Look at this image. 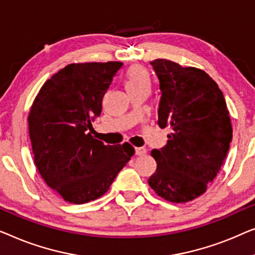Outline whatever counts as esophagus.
Masks as SVG:
<instances>
[{
    "mask_svg": "<svg viewBox=\"0 0 255 255\" xmlns=\"http://www.w3.org/2000/svg\"><path fill=\"white\" fill-rule=\"evenodd\" d=\"M135 153L137 156H144L146 153L145 148H135Z\"/></svg>",
    "mask_w": 255,
    "mask_h": 255,
    "instance_id": "obj_1",
    "label": "esophagus"
}]
</instances>
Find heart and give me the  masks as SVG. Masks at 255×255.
I'll list each match as a JSON object with an SVG mask.
<instances>
[{"instance_id": "1", "label": "heart", "mask_w": 255, "mask_h": 255, "mask_svg": "<svg viewBox=\"0 0 255 255\" xmlns=\"http://www.w3.org/2000/svg\"><path fill=\"white\" fill-rule=\"evenodd\" d=\"M125 81H126V89L128 92L150 88L149 73L141 64H134L129 68L126 76H125Z\"/></svg>"}]
</instances>
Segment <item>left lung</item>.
<instances>
[{"mask_svg":"<svg viewBox=\"0 0 255 255\" xmlns=\"http://www.w3.org/2000/svg\"><path fill=\"white\" fill-rule=\"evenodd\" d=\"M158 126L170 128L167 144L153 149L157 168L149 186L164 200L192 201L207 191L230 148L232 126L223 92L206 71L157 59Z\"/></svg>","mask_w":255,"mask_h":255,"instance_id":"obj_1","label":"left lung"}]
</instances>
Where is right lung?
<instances>
[{"mask_svg":"<svg viewBox=\"0 0 255 255\" xmlns=\"http://www.w3.org/2000/svg\"><path fill=\"white\" fill-rule=\"evenodd\" d=\"M123 62L71 63L45 82L28 113L34 164L49 187L82 204L109 191L135 150L105 145L89 130Z\"/></svg>","mask_w":255,"mask_h":255,"instance_id":"obj_1","label":"right lung"}]
</instances>
